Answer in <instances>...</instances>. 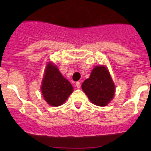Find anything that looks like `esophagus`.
Instances as JSON below:
<instances>
[{
    "label": "esophagus",
    "instance_id": "obj_1",
    "mask_svg": "<svg viewBox=\"0 0 151 151\" xmlns=\"http://www.w3.org/2000/svg\"><path fill=\"white\" fill-rule=\"evenodd\" d=\"M76 85L77 88H81V83H80L79 82H77L76 83Z\"/></svg>",
    "mask_w": 151,
    "mask_h": 151
}]
</instances>
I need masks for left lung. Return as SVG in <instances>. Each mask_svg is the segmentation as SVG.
<instances>
[{"instance_id": "left-lung-1", "label": "left lung", "mask_w": 151, "mask_h": 151, "mask_svg": "<svg viewBox=\"0 0 151 151\" xmlns=\"http://www.w3.org/2000/svg\"><path fill=\"white\" fill-rule=\"evenodd\" d=\"M82 88L89 100L100 106L108 104L115 93V85L110 73L103 66L94 68L89 78L82 83Z\"/></svg>"}]
</instances>
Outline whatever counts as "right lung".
<instances>
[{"label":"right lung","mask_w":151,"mask_h":151,"mask_svg":"<svg viewBox=\"0 0 151 151\" xmlns=\"http://www.w3.org/2000/svg\"><path fill=\"white\" fill-rule=\"evenodd\" d=\"M73 88L71 83L63 76L57 66L49 63L46 67L41 91L45 101L53 106H58L67 99Z\"/></svg>","instance_id":"1"}]
</instances>
